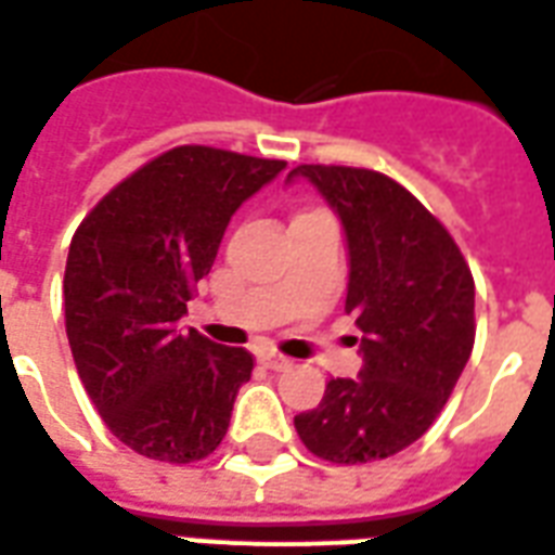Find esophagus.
<instances>
[{
	"mask_svg": "<svg viewBox=\"0 0 555 555\" xmlns=\"http://www.w3.org/2000/svg\"><path fill=\"white\" fill-rule=\"evenodd\" d=\"M260 363L266 366V370H289L293 366V361L289 358H283V354H278V351H260Z\"/></svg>",
	"mask_w": 555,
	"mask_h": 555,
	"instance_id": "esophagus-1",
	"label": "esophagus"
}]
</instances>
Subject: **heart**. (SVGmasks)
Wrapping results in <instances>:
<instances>
[{
    "label": "heart",
    "mask_w": 555,
    "mask_h": 555,
    "mask_svg": "<svg viewBox=\"0 0 555 555\" xmlns=\"http://www.w3.org/2000/svg\"><path fill=\"white\" fill-rule=\"evenodd\" d=\"M310 212H317V209H310ZM298 216H307V212H298Z\"/></svg>",
    "instance_id": "1"
}]
</instances>
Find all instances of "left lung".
I'll return each instance as SVG.
<instances>
[{
	"label": "left lung",
	"instance_id": "left-lung-1",
	"mask_svg": "<svg viewBox=\"0 0 555 555\" xmlns=\"http://www.w3.org/2000/svg\"><path fill=\"white\" fill-rule=\"evenodd\" d=\"M337 212L349 245L346 313L363 370L331 378L295 431L331 464L390 459L428 431L470 361L476 286L449 230L387 173L298 165Z\"/></svg>",
	"mask_w": 555,
	"mask_h": 555
}]
</instances>
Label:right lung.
<instances>
[{"label":"right lung","mask_w":555,"mask_h":555,"mask_svg":"<svg viewBox=\"0 0 555 555\" xmlns=\"http://www.w3.org/2000/svg\"><path fill=\"white\" fill-rule=\"evenodd\" d=\"M283 168L183 144L129 173L73 233L64 325L76 372L108 431L144 459L192 464L228 435L254 358L180 319L230 216Z\"/></svg>","instance_id":"1"}]
</instances>
